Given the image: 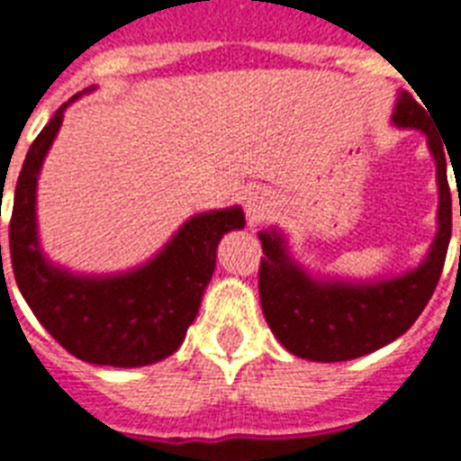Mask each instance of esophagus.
<instances>
[{"mask_svg":"<svg viewBox=\"0 0 461 461\" xmlns=\"http://www.w3.org/2000/svg\"><path fill=\"white\" fill-rule=\"evenodd\" d=\"M270 210H272V198L267 191L256 189L244 195V212H247V221H249L251 226L266 221Z\"/></svg>","mask_w":461,"mask_h":461,"instance_id":"34e87169","label":"esophagus"}]
</instances>
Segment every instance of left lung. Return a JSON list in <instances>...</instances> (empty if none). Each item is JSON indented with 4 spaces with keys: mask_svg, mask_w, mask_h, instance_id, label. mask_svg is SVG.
Wrapping results in <instances>:
<instances>
[{
    "mask_svg": "<svg viewBox=\"0 0 461 461\" xmlns=\"http://www.w3.org/2000/svg\"><path fill=\"white\" fill-rule=\"evenodd\" d=\"M422 105L409 92H399L393 108V124L425 133L437 164V235L420 266L388 279L319 276L293 258L281 230L267 228L258 233L266 254L258 272L260 304L275 337L293 356L313 362L367 356L404 335L429 303L453 233V201L447 186L446 142L437 136Z\"/></svg>",
    "mask_w": 461,
    "mask_h": 461,
    "instance_id": "left-lung-1",
    "label": "left lung"
}]
</instances>
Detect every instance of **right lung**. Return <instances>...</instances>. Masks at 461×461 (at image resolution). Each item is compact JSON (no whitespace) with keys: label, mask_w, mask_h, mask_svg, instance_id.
Returning <instances> with one entry per match:
<instances>
[{"label":"right lung","mask_w":461,"mask_h":461,"mask_svg":"<svg viewBox=\"0 0 461 461\" xmlns=\"http://www.w3.org/2000/svg\"><path fill=\"white\" fill-rule=\"evenodd\" d=\"M80 96L59 105L20 170L8 226L15 284L41 325L71 356L105 367H145L180 348L217 267L219 242L244 228V212L233 205L194 214L148 263L117 275H78L50 263L39 242L36 186L64 110Z\"/></svg>","instance_id":"obj_1"}]
</instances>
